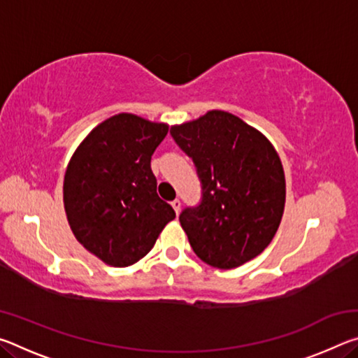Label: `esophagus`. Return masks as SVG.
<instances>
[{
    "label": "esophagus",
    "mask_w": 358,
    "mask_h": 358,
    "mask_svg": "<svg viewBox=\"0 0 358 358\" xmlns=\"http://www.w3.org/2000/svg\"><path fill=\"white\" fill-rule=\"evenodd\" d=\"M172 207H173V210H175V213L180 215V210H181V202L178 201V199H175V201L172 202Z\"/></svg>",
    "instance_id": "esophagus-1"
}]
</instances>
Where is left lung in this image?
Returning <instances> with one entry per match:
<instances>
[{"label": "left lung", "instance_id": "1", "mask_svg": "<svg viewBox=\"0 0 358 358\" xmlns=\"http://www.w3.org/2000/svg\"><path fill=\"white\" fill-rule=\"evenodd\" d=\"M171 134L202 181L201 205L180 215L194 252L222 270L257 257L273 240L286 203V178L273 145L224 110L173 124Z\"/></svg>", "mask_w": 358, "mask_h": 358}]
</instances>
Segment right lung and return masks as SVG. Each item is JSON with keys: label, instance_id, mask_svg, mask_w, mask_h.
<instances>
[{"label": "right lung", "instance_id": "obj_1", "mask_svg": "<svg viewBox=\"0 0 358 358\" xmlns=\"http://www.w3.org/2000/svg\"><path fill=\"white\" fill-rule=\"evenodd\" d=\"M167 123L118 113L96 126L72 155L63 202L72 234L85 250L112 266L147 256L175 217L157 196L151 155Z\"/></svg>", "mask_w": 358, "mask_h": 358}]
</instances>
